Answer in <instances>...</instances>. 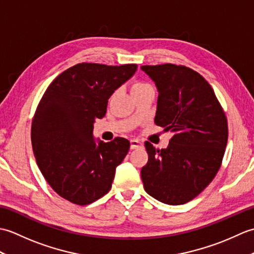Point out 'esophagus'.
Returning <instances> with one entry per match:
<instances>
[{
    "mask_svg": "<svg viewBox=\"0 0 254 254\" xmlns=\"http://www.w3.org/2000/svg\"><path fill=\"white\" fill-rule=\"evenodd\" d=\"M130 143H131V148H132V149H135V148H138V147L143 146L142 142L137 141V139H131Z\"/></svg>",
    "mask_w": 254,
    "mask_h": 254,
    "instance_id": "1",
    "label": "esophagus"
}]
</instances>
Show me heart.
<instances>
[{"mask_svg":"<svg viewBox=\"0 0 254 254\" xmlns=\"http://www.w3.org/2000/svg\"><path fill=\"white\" fill-rule=\"evenodd\" d=\"M146 89H153L152 85H149L146 82H134L132 85V93L133 95L139 93V91L146 90Z\"/></svg>","mask_w":254,"mask_h":254,"instance_id":"heart-1","label":"heart"}]
</instances>
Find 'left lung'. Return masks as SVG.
<instances>
[{"instance_id": "8db88e82", "label": "left lung", "mask_w": 254, "mask_h": 254, "mask_svg": "<svg viewBox=\"0 0 254 254\" xmlns=\"http://www.w3.org/2000/svg\"><path fill=\"white\" fill-rule=\"evenodd\" d=\"M142 69L159 93L155 123L174 132L167 148L145 142L144 189L165 204H186L212 182L222 166L227 118L212 86L192 68L166 63Z\"/></svg>"}]
</instances>
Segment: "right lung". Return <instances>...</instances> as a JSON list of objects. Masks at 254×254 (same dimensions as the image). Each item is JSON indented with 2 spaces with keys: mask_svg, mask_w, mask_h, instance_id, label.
I'll list each match as a JSON object with an SVG mask.
<instances>
[{
  "mask_svg": "<svg viewBox=\"0 0 254 254\" xmlns=\"http://www.w3.org/2000/svg\"><path fill=\"white\" fill-rule=\"evenodd\" d=\"M136 68L78 63L59 75L39 101L31 123L37 165L53 190L71 203L87 205L110 191L130 142L116 137L97 144L94 122L105 117L108 99Z\"/></svg>",
  "mask_w": 254,
  "mask_h": 254,
  "instance_id": "right-lung-1",
  "label": "right lung"
}]
</instances>
